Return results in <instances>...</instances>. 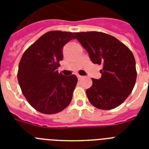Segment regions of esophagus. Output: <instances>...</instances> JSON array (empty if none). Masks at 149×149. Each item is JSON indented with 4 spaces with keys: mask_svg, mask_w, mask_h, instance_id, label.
Here are the masks:
<instances>
[{
    "mask_svg": "<svg viewBox=\"0 0 149 149\" xmlns=\"http://www.w3.org/2000/svg\"><path fill=\"white\" fill-rule=\"evenodd\" d=\"M77 78H78V79H84V77H83V76H79V75H78V76H77Z\"/></svg>",
    "mask_w": 149,
    "mask_h": 149,
    "instance_id": "34e87169",
    "label": "esophagus"
}]
</instances>
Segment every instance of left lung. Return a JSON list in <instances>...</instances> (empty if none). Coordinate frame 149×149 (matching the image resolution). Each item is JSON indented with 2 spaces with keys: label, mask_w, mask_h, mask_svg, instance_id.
<instances>
[{
  "label": "left lung",
  "mask_w": 149,
  "mask_h": 149,
  "mask_svg": "<svg viewBox=\"0 0 149 149\" xmlns=\"http://www.w3.org/2000/svg\"><path fill=\"white\" fill-rule=\"evenodd\" d=\"M76 38L94 64L102 65L101 78H92L86 91L91 104L100 110H111L132 93L137 78L134 55L121 42L100 31L76 32Z\"/></svg>",
  "instance_id": "obj_1"
}]
</instances>
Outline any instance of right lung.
<instances>
[{
  "label": "right lung",
  "instance_id": "obj_1",
  "mask_svg": "<svg viewBox=\"0 0 149 149\" xmlns=\"http://www.w3.org/2000/svg\"><path fill=\"white\" fill-rule=\"evenodd\" d=\"M74 38L72 32L48 31L22 55L17 71L18 84L29 104L41 113H58L72 100L77 77H65L57 69L63 60V47Z\"/></svg>",
  "mask_w": 149,
  "mask_h": 149
}]
</instances>
